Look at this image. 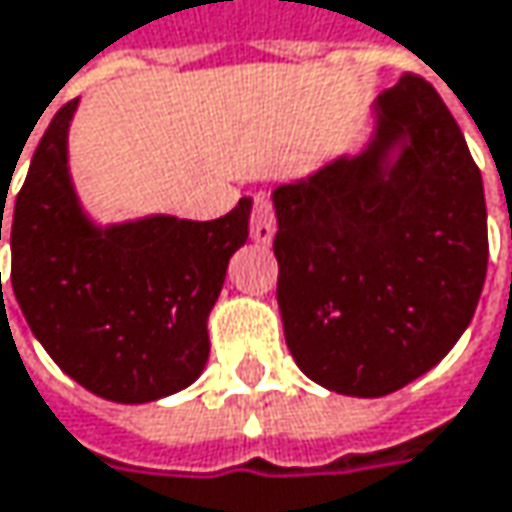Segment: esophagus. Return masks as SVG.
<instances>
[{"label":"esophagus","instance_id":"1","mask_svg":"<svg viewBox=\"0 0 512 512\" xmlns=\"http://www.w3.org/2000/svg\"><path fill=\"white\" fill-rule=\"evenodd\" d=\"M249 231H252V240H255V243H263V246H269L272 237H275V231H278L272 202H269V196H263V193H257L255 196V210H252V225H249Z\"/></svg>","mask_w":512,"mask_h":512}]
</instances>
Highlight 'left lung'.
<instances>
[{"mask_svg":"<svg viewBox=\"0 0 512 512\" xmlns=\"http://www.w3.org/2000/svg\"><path fill=\"white\" fill-rule=\"evenodd\" d=\"M360 155L272 193L287 349L325 390L395 393L434 369L487 278V202L460 125L419 75L375 105Z\"/></svg>","mask_w":512,"mask_h":512,"instance_id":"left-lung-1","label":"left lung"}]
</instances>
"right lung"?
I'll return each mask as SVG.
<instances>
[{
  "label": "right lung",
  "instance_id": "1",
  "mask_svg": "<svg viewBox=\"0 0 512 512\" xmlns=\"http://www.w3.org/2000/svg\"><path fill=\"white\" fill-rule=\"evenodd\" d=\"M75 108L78 99L49 122L17 193L14 296L31 334L84 390L119 404L158 401L208 363V316L228 260L249 240L252 199L210 222L155 213L96 225L72 187Z\"/></svg>",
  "mask_w": 512,
  "mask_h": 512
}]
</instances>
